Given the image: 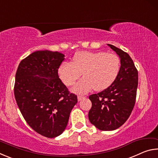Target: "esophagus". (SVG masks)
Wrapping results in <instances>:
<instances>
[{
    "instance_id": "obj_1",
    "label": "esophagus",
    "mask_w": 158,
    "mask_h": 158,
    "mask_svg": "<svg viewBox=\"0 0 158 158\" xmlns=\"http://www.w3.org/2000/svg\"><path fill=\"white\" fill-rule=\"evenodd\" d=\"M85 97H84V96L83 95H78L77 96V99H78V101H81V100H83V99H84Z\"/></svg>"
}]
</instances>
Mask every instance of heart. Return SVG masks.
I'll return each instance as SVG.
<instances>
[{
	"mask_svg": "<svg viewBox=\"0 0 158 158\" xmlns=\"http://www.w3.org/2000/svg\"><path fill=\"white\" fill-rule=\"evenodd\" d=\"M120 70L117 55L104 52H78L73 62H63L58 68L60 79L68 86L73 85L83 74L84 78L73 89L77 93H85L93 89L100 91L113 84Z\"/></svg>",
	"mask_w": 158,
	"mask_h": 158,
	"instance_id": "heart-1",
	"label": "heart"
}]
</instances>
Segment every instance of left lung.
<instances>
[{"label": "left lung", "mask_w": 158, "mask_h": 158, "mask_svg": "<svg viewBox=\"0 0 158 158\" xmlns=\"http://www.w3.org/2000/svg\"><path fill=\"white\" fill-rule=\"evenodd\" d=\"M121 58V68L110 86L89 96L92 107L89 119L98 129L114 130L123 125L135 105L138 86V71L127 53L108 44Z\"/></svg>", "instance_id": "left-lung-1"}]
</instances>
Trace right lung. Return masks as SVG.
Listing matches in <instances>:
<instances>
[{"label": "right lung", "mask_w": 158, "mask_h": 158, "mask_svg": "<svg viewBox=\"0 0 158 158\" xmlns=\"http://www.w3.org/2000/svg\"><path fill=\"white\" fill-rule=\"evenodd\" d=\"M65 55L37 51L21 61L15 76L14 93L19 109L32 129L54 138L63 132L77 103L58 77Z\"/></svg>", "instance_id": "add662e5"}]
</instances>
